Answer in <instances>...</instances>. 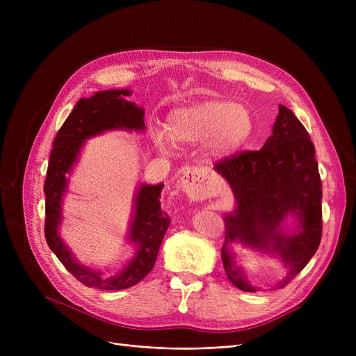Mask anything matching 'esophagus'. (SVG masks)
<instances>
[{
	"mask_svg": "<svg viewBox=\"0 0 356 356\" xmlns=\"http://www.w3.org/2000/svg\"><path fill=\"white\" fill-rule=\"evenodd\" d=\"M203 173L197 168H189L188 172H184L181 176V188L191 197L195 199H203L207 196V191L203 188Z\"/></svg>",
	"mask_w": 356,
	"mask_h": 356,
	"instance_id": "esophagus-1",
	"label": "esophagus"
}]
</instances>
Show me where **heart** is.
<instances>
[{
	"label": "heart",
	"instance_id": "1",
	"mask_svg": "<svg viewBox=\"0 0 356 356\" xmlns=\"http://www.w3.org/2000/svg\"><path fill=\"white\" fill-rule=\"evenodd\" d=\"M254 131L248 108L225 99H203L181 105L167 117V133L175 143L192 145L208 140L211 152L227 154L245 145ZM160 147L168 144L165 131L156 129Z\"/></svg>",
	"mask_w": 356,
	"mask_h": 356
}]
</instances>
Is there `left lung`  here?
<instances>
[{
	"label": "left lung",
	"instance_id": "left-lung-1",
	"mask_svg": "<svg viewBox=\"0 0 356 356\" xmlns=\"http://www.w3.org/2000/svg\"><path fill=\"white\" fill-rule=\"evenodd\" d=\"M236 197V211L227 215L222 263L229 282L244 291H257L235 266L227 247L235 241L277 252L289 267L280 287L287 286L319 248L322 239V180L314 145L303 124L278 105L273 136L261 149H242L215 163ZM287 214L301 219L299 232L283 237L276 228Z\"/></svg>",
	"mask_w": 356,
	"mask_h": 356
}]
</instances>
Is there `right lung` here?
Here are the masks:
<instances>
[{"instance_id":"obj_1","label":"right lung","mask_w":356,"mask_h":356,"mask_svg":"<svg viewBox=\"0 0 356 356\" xmlns=\"http://www.w3.org/2000/svg\"><path fill=\"white\" fill-rule=\"evenodd\" d=\"M128 95L129 90L127 89L102 90L90 98L79 99L54 137L44 180V236L47 245L74 278L86 287L99 290H124L140 283L153 270L161 241L170 225V218L161 209L160 202L164 184H141L129 234V239L138 247L137 254L122 271L108 278L79 266L58 235L62 195L66 191V173L70 172L83 141L105 129L145 128L143 108L125 101L124 98Z\"/></svg>"}]
</instances>
